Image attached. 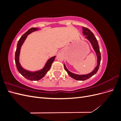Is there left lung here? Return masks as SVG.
I'll use <instances>...</instances> for the list:
<instances>
[{
    "mask_svg": "<svg viewBox=\"0 0 121 121\" xmlns=\"http://www.w3.org/2000/svg\"><path fill=\"white\" fill-rule=\"evenodd\" d=\"M82 29L83 35L86 36L85 38L90 41L94 50H95V52H96L97 57V65H96V67L93 69V71L92 72H91L90 73H89V74H88L86 75H77L69 72L67 69L66 67H65V64H64V68L65 70L67 72L69 75L72 78L77 80H80V81H84V80H86L90 78L91 77H92V76L95 74L98 71L99 67L101 60V54L99 50V47L98 43L97 41L96 38L95 37V36L94 35L93 33L91 32L89 29L84 27L82 28Z\"/></svg>",
    "mask_w": 121,
    "mask_h": 121,
    "instance_id": "left-lung-1",
    "label": "left lung"
}]
</instances>
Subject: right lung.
Returning <instances> with one entry per match:
<instances>
[{
    "instance_id": "right-lung-1",
    "label": "right lung",
    "mask_w": 121,
    "mask_h": 121,
    "mask_svg": "<svg viewBox=\"0 0 121 121\" xmlns=\"http://www.w3.org/2000/svg\"><path fill=\"white\" fill-rule=\"evenodd\" d=\"M38 30H39L38 28H32L29 29L27 32H26L22 36L17 42V49L15 53V63L18 71H19L20 74L23 77H24L26 79L30 80L31 81H38V80L42 79L43 77H44L47 72L51 68V65H52V63L54 60L55 58H56V56H54L50 58L46 62V63L45 64V66L44 67V68L42 69L37 71L31 72L26 70V69H25L22 67L19 62V56L21 46L23 45L25 40L26 39V38L27 37V36L29 34H30L31 33L35 31H37Z\"/></svg>"
}]
</instances>
